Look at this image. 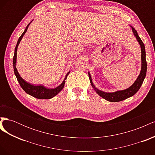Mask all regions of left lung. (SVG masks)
Instances as JSON below:
<instances>
[{"label":"left lung","mask_w":155,"mask_h":155,"mask_svg":"<svg viewBox=\"0 0 155 155\" xmlns=\"http://www.w3.org/2000/svg\"><path fill=\"white\" fill-rule=\"evenodd\" d=\"M130 27L132 28V31L134 34V35L135 36L136 38H137L138 42L139 43L140 47H141V60H142V68H141V71H140V75L137 78V80L134 81V83L128 88L125 89V90L122 91H118L114 92H105L104 91H101L99 89H97L95 85H94L92 82L91 76L90 73L88 72V77L89 79H90V81L91 83L92 87L94 89V91L96 92L98 95L100 96L101 97L104 98L105 100L107 101H109L110 102H118L123 101L125 99H127V98L134 96L136 93L138 92V91L140 89V87L142 85L143 81L144 79L146 76V72H147V62L146 59H145V57H146V54H145V46L144 44L142 42V41L140 39L139 37L138 33L133 26L130 25Z\"/></svg>","instance_id":"left-lung-1"}]
</instances>
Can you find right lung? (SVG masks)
<instances>
[{"label": "right lung", "instance_id": "1", "mask_svg": "<svg viewBox=\"0 0 155 155\" xmlns=\"http://www.w3.org/2000/svg\"><path fill=\"white\" fill-rule=\"evenodd\" d=\"M32 21H31L28 25H27L26 27V28L24 31V32L22 33V34L20 36L19 38L18 39L17 45L15 46V53H14V56H13V69H14V73H15V76L17 79V81L19 83L21 87L28 94H29L33 97H36L37 99H43V100H48V99H51V98L54 97L57 94L62 91V89L64 88V83H65V80L67 79V78L68 76V75L70 73V71L67 74L66 76H65L63 81L61 83L60 85L57 87L55 88H46L43 85H37L35 86L34 85H31L30 83H28L25 81L23 79L21 76L18 74L17 68H16V63H17V48L18 46L19 45L21 39H22L23 36L25 34V33L26 32L28 28L29 25L30 23Z\"/></svg>", "mask_w": 155, "mask_h": 155}]
</instances>
